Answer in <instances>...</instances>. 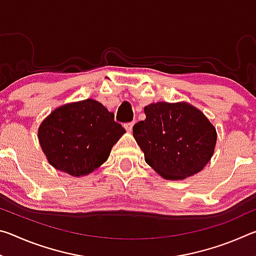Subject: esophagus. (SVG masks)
I'll list each match as a JSON object with an SVG mask.
<instances>
[{
	"label": "esophagus",
	"mask_w": 256,
	"mask_h": 256,
	"mask_svg": "<svg viewBox=\"0 0 256 256\" xmlns=\"http://www.w3.org/2000/svg\"><path fill=\"white\" fill-rule=\"evenodd\" d=\"M133 124L134 122H128V123H125V128H126V131L131 132V130L133 128Z\"/></svg>",
	"instance_id": "34e87169"
}]
</instances>
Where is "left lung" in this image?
Returning <instances> with one entry per match:
<instances>
[{
    "instance_id": "1",
    "label": "left lung",
    "mask_w": 256,
    "mask_h": 256,
    "mask_svg": "<svg viewBox=\"0 0 256 256\" xmlns=\"http://www.w3.org/2000/svg\"><path fill=\"white\" fill-rule=\"evenodd\" d=\"M146 120L133 136L146 162L166 180H183L203 170L216 142V128L201 110L186 102H157L144 107Z\"/></svg>"
}]
</instances>
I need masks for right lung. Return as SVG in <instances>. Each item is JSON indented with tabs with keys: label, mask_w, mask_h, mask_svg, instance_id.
<instances>
[{
	"label": "right lung",
	"mask_w": 256,
	"mask_h": 256,
	"mask_svg": "<svg viewBox=\"0 0 256 256\" xmlns=\"http://www.w3.org/2000/svg\"><path fill=\"white\" fill-rule=\"evenodd\" d=\"M125 128L94 99L68 104L40 124L38 138L42 151L56 170L79 177L88 175L106 162Z\"/></svg>",
	"instance_id": "1"
}]
</instances>
